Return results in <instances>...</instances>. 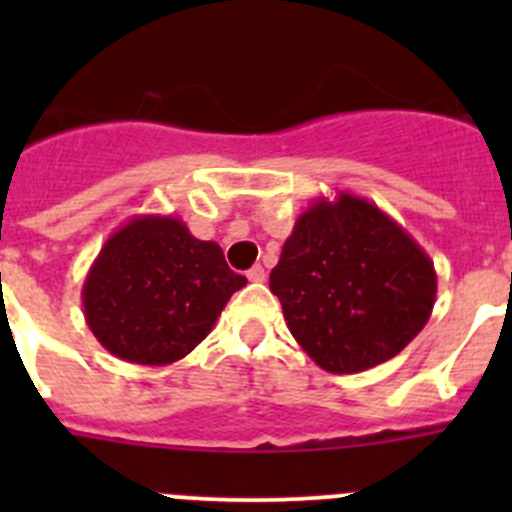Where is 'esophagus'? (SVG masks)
Wrapping results in <instances>:
<instances>
[{
  "instance_id": "1",
  "label": "esophagus",
  "mask_w": 512,
  "mask_h": 512,
  "mask_svg": "<svg viewBox=\"0 0 512 512\" xmlns=\"http://www.w3.org/2000/svg\"><path fill=\"white\" fill-rule=\"evenodd\" d=\"M248 282H253V284H261L266 279V271H264V266H251V269H248Z\"/></svg>"
}]
</instances>
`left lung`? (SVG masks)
Returning <instances> with one entry per match:
<instances>
[{"label":"left lung","instance_id":"8db88e82","mask_svg":"<svg viewBox=\"0 0 512 512\" xmlns=\"http://www.w3.org/2000/svg\"><path fill=\"white\" fill-rule=\"evenodd\" d=\"M289 333L320 369L356 374L418 336L436 302L431 256L364 197H318L269 274Z\"/></svg>","mask_w":512,"mask_h":512}]
</instances>
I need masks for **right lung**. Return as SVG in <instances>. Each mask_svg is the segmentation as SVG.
Here are the masks:
<instances>
[{"instance_id":"add662e5","label":"right lung","mask_w":512,"mask_h":512,"mask_svg":"<svg viewBox=\"0 0 512 512\" xmlns=\"http://www.w3.org/2000/svg\"><path fill=\"white\" fill-rule=\"evenodd\" d=\"M246 277L184 220L135 215L107 238L84 289V318L112 356L140 366L184 359L215 328Z\"/></svg>"}]
</instances>
